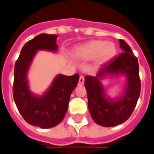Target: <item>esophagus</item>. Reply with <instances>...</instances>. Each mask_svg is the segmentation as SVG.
I'll use <instances>...</instances> for the list:
<instances>
[{"instance_id": "esophagus-1", "label": "esophagus", "mask_w": 154, "mask_h": 154, "mask_svg": "<svg viewBox=\"0 0 154 154\" xmlns=\"http://www.w3.org/2000/svg\"><path fill=\"white\" fill-rule=\"evenodd\" d=\"M84 83H85V78H84V76L80 75V76H79V85H84Z\"/></svg>"}]
</instances>
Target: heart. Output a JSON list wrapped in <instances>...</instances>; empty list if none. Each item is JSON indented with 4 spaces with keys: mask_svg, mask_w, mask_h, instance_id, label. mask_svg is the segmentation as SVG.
<instances>
[{
    "mask_svg": "<svg viewBox=\"0 0 154 154\" xmlns=\"http://www.w3.org/2000/svg\"><path fill=\"white\" fill-rule=\"evenodd\" d=\"M75 53L78 56L94 58L100 54L103 60H109L116 53V48L113 43H108L104 40H94L76 48Z\"/></svg>",
    "mask_w": 154,
    "mask_h": 154,
    "instance_id": "heart-1",
    "label": "heart"
}]
</instances>
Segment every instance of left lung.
Instances as JSON below:
<instances>
[{"instance_id": "8db88e82", "label": "left lung", "mask_w": 154, "mask_h": 154, "mask_svg": "<svg viewBox=\"0 0 154 154\" xmlns=\"http://www.w3.org/2000/svg\"><path fill=\"white\" fill-rule=\"evenodd\" d=\"M119 42L123 53L101 65L95 76L85 77L90 115L96 124L103 127L117 126L127 120L137 104L141 90L138 59L124 40ZM119 74L126 76L127 85L124 94L114 100L106 96L100 79Z\"/></svg>"}]
</instances>
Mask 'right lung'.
I'll list each match as a JSON object with an SVG mask.
<instances>
[{
  "instance_id": "right-lung-1",
  "label": "right lung",
  "mask_w": 154,
  "mask_h": 154,
  "mask_svg": "<svg viewBox=\"0 0 154 154\" xmlns=\"http://www.w3.org/2000/svg\"><path fill=\"white\" fill-rule=\"evenodd\" d=\"M56 35L40 34L23 46L14 69L13 97L23 119L30 125L41 128L56 126L65 117L71 93L79 75H59L42 96H36L28 87L27 72L37 51H56Z\"/></svg>"
}]
</instances>
